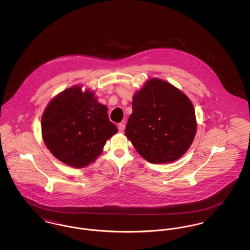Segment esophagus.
<instances>
[{
	"label": "esophagus",
	"instance_id": "1",
	"mask_svg": "<svg viewBox=\"0 0 250 250\" xmlns=\"http://www.w3.org/2000/svg\"><path fill=\"white\" fill-rule=\"evenodd\" d=\"M125 128V125L123 124V123H120L118 125V129H119L120 132H124Z\"/></svg>",
	"mask_w": 250,
	"mask_h": 250
}]
</instances>
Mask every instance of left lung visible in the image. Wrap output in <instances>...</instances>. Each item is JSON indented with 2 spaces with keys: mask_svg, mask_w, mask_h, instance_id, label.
<instances>
[{
  "mask_svg": "<svg viewBox=\"0 0 250 250\" xmlns=\"http://www.w3.org/2000/svg\"><path fill=\"white\" fill-rule=\"evenodd\" d=\"M132 108L125 133L146 161L166 164L187 153L198 125L188 95L164 80L152 78L133 95Z\"/></svg>",
  "mask_w": 250,
  "mask_h": 250,
  "instance_id": "1",
  "label": "left lung"
}]
</instances>
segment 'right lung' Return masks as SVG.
I'll return each instance as SVG.
<instances>
[{
  "label": "right lung",
  "mask_w": 250,
  "mask_h": 250,
  "mask_svg": "<svg viewBox=\"0 0 250 250\" xmlns=\"http://www.w3.org/2000/svg\"><path fill=\"white\" fill-rule=\"evenodd\" d=\"M95 91L80 84L55 95L45 108L41 132L49 152L63 164L81 168L94 163L114 134L107 107Z\"/></svg>",
  "instance_id": "1"
}]
</instances>
